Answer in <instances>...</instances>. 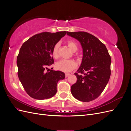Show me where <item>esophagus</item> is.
I'll use <instances>...</instances> for the list:
<instances>
[{
  "instance_id": "obj_1",
  "label": "esophagus",
  "mask_w": 131,
  "mask_h": 131,
  "mask_svg": "<svg viewBox=\"0 0 131 131\" xmlns=\"http://www.w3.org/2000/svg\"><path fill=\"white\" fill-rule=\"evenodd\" d=\"M65 75H66V77L67 78V77H68L69 76V75H70V74H69V73H66Z\"/></svg>"
}]
</instances>
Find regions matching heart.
<instances>
[{"label":"heart","instance_id":"heart-1","mask_svg":"<svg viewBox=\"0 0 131 131\" xmlns=\"http://www.w3.org/2000/svg\"><path fill=\"white\" fill-rule=\"evenodd\" d=\"M67 45L72 52H76L78 49V46L75 42L73 41H68L67 42ZM58 48L59 43H57L54 45L52 51V56L54 58H57L58 57ZM77 66V63L74 61L66 59H61V60L57 62L56 64V68L64 72H69L76 68Z\"/></svg>","mask_w":131,"mask_h":131}]
</instances>
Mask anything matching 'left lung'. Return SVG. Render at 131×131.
Returning a JSON list of instances; mask_svg holds the SVG:
<instances>
[{"mask_svg": "<svg viewBox=\"0 0 131 131\" xmlns=\"http://www.w3.org/2000/svg\"><path fill=\"white\" fill-rule=\"evenodd\" d=\"M67 34L79 41L82 49L81 65L74 74L77 82L71 92L77 100L90 102L103 91L110 79L111 58L106 46L94 35L85 31L68 32Z\"/></svg>", "mask_w": 131, "mask_h": 131, "instance_id": "1", "label": "left lung"}]
</instances>
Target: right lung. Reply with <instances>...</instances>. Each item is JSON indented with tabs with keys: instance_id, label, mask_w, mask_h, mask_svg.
<instances>
[{
	"instance_id": "obj_1",
	"label": "right lung",
	"mask_w": 131,
	"mask_h": 131,
	"mask_svg": "<svg viewBox=\"0 0 131 131\" xmlns=\"http://www.w3.org/2000/svg\"><path fill=\"white\" fill-rule=\"evenodd\" d=\"M67 33L43 32L34 35L23 43L17 57L18 77L26 92L31 98L42 100L57 93L59 80L65 74L49 67L53 64L54 45Z\"/></svg>"
}]
</instances>
